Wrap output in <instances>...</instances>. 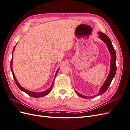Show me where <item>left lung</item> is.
Returning <instances> with one entry per match:
<instances>
[{
    "instance_id": "left-lung-1",
    "label": "left lung",
    "mask_w": 130,
    "mask_h": 130,
    "mask_svg": "<svg viewBox=\"0 0 130 130\" xmlns=\"http://www.w3.org/2000/svg\"><path fill=\"white\" fill-rule=\"evenodd\" d=\"M98 34L99 35V37L101 39V40H103L105 43V44L107 45V48L109 51V53L111 54V63H110V65H111V69H110V72L109 73L108 76L107 78V79L105 81L104 84L103 86H102V87L100 89V91L99 93L97 94L96 95L93 96H85L82 95V94L78 93L77 92H76L75 90V92L76 94L78 96H81V98H85V99H88V98H93L94 97H95L98 95H101V94H104L106 90H107L108 88L109 87V86L111 85V82L113 80V78L115 77L116 71H117V66H116V53L115 48L112 45V43L110 40V39L109 37L107 36V35L103 34L101 32H98Z\"/></svg>"
}]
</instances>
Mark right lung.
I'll list each match as a JSON object with an SVG mask.
<instances>
[{
	"label": "right lung",
	"instance_id": "1",
	"mask_svg": "<svg viewBox=\"0 0 130 130\" xmlns=\"http://www.w3.org/2000/svg\"><path fill=\"white\" fill-rule=\"evenodd\" d=\"M14 47H15V46H14ZM14 48H13V52L14 51ZM12 58H13V57H12V60H11V70L12 73V75H13L14 80V81H15V84H16L17 86H18V87L19 89H20L21 90H22L23 92H25V93H26L27 94H28V95H29V96L34 97V98H40V97H43V96L46 95L47 94H48L51 92V90H52V88H53V84H54V80H55V76H56V74H57V72H58V71L59 68H58V70H57L56 73V74H55V77H54V79L53 84H52V86H51V87H50L49 89H48L47 90H45V91H44V92H40V93L31 92V91H30V90H27V89H25L24 88L22 87V86H21L20 85H19V84L18 82V81H17V79H16V78H15V76H14V73H13V69H12Z\"/></svg>",
	"mask_w": 130,
	"mask_h": 130
}]
</instances>
